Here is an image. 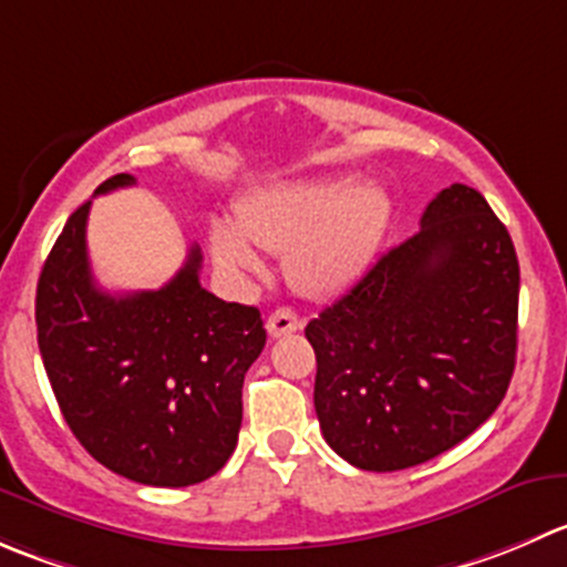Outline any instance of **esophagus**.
I'll return each mask as SVG.
<instances>
[{"mask_svg":"<svg viewBox=\"0 0 567 567\" xmlns=\"http://www.w3.org/2000/svg\"><path fill=\"white\" fill-rule=\"evenodd\" d=\"M299 327H301L299 316H296L290 307H279V310H274L266 321V329L271 338H285V334L296 332Z\"/></svg>","mask_w":567,"mask_h":567,"instance_id":"1","label":"esophagus"}]
</instances>
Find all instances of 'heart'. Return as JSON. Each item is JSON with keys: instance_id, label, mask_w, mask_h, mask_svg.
<instances>
[{"instance_id": "obj_1", "label": "heart", "mask_w": 567, "mask_h": 567, "mask_svg": "<svg viewBox=\"0 0 567 567\" xmlns=\"http://www.w3.org/2000/svg\"><path fill=\"white\" fill-rule=\"evenodd\" d=\"M235 221L238 229L229 224L210 229L213 257L229 277H260L262 260L250 246L255 243L274 255H288L285 268L296 290L329 296L365 266L388 221V194L354 177L285 183L238 202Z\"/></svg>"}]
</instances>
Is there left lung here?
Instances as JSON below:
<instances>
[{
    "label": "left lung",
    "instance_id": "8db88e82",
    "mask_svg": "<svg viewBox=\"0 0 567 567\" xmlns=\"http://www.w3.org/2000/svg\"><path fill=\"white\" fill-rule=\"evenodd\" d=\"M518 288L513 238L485 196L441 190L412 238L307 323L323 441L384 474L480 430L515 371Z\"/></svg>",
    "mask_w": 567,
    "mask_h": 567
}]
</instances>
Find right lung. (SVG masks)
Instances as JSON below:
<instances>
[{"instance_id": "obj_1", "label": "right lung", "mask_w": 567, "mask_h": 567, "mask_svg": "<svg viewBox=\"0 0 567 567\" xmlns=\"http://www.w3.org/2000/svg\"><path fill=\"white\" fill-rule=\"evenodd\" d=\"M135 185L115 174L96 188ZM91 202L54 240L35 296L38 349L69 430L113 474L188 487L224 468L244 421V377L266 346L257 307L202 288L199 246L161 290L113 296L87 262Z\"/></svg>"}]
</instances>
